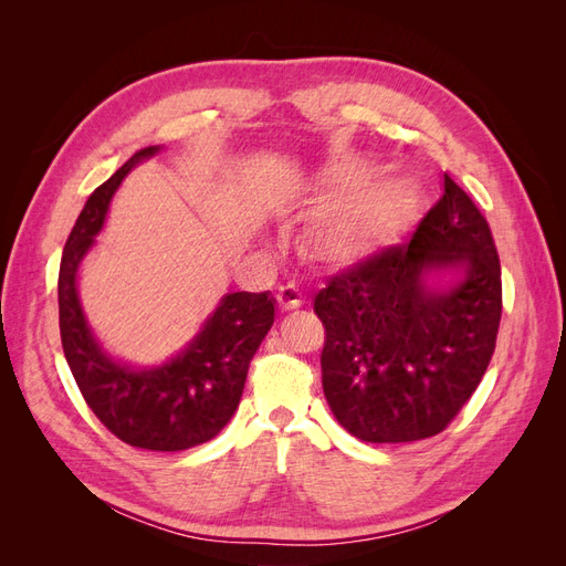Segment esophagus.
I'll return each instance as SVG.
<instances>
[{
	"label": "esophagus",
	"mask_w": 566,
	"mask_h": 566,
	"mask_svg": "<svg viewBox=\"0 0 566 566\" xmlns=\"http://www.w3.org/2000/svg\"><path fill=\"white\" fill-rule=\"evenodd\" d=\"M281 310L283 312H293V310H300V306L304 304V297L300 290L295 285H283L279 287V295H276Z\"/></svg>",
	"instance_id": "obj_1"
}]
</instances>
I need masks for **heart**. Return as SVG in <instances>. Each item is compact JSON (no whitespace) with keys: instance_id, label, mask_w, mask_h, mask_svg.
I'll return each mask as SVG.
<instances>
[{"instance_id":"obj_1","label":"heart","mask_w":566,"mask_h":566,"mask_svg":"<svg viewBox=\"0 0 566 566\" xmlns=\"http://www.w3.org/2000/svg\"><path fill=\"white\" fill-rule=\"evenodd\" d=\"M366 179L361 167L337 169L316 179L314 200L334 202L304 233V250L316 262L352 269L368 262L399 235L406 217L403 193L391 184H375L358 192Z\"/></svg>"}]
</instances>
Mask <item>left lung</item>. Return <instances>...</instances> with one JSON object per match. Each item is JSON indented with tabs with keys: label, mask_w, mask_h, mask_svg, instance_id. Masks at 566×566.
<instances>
[{
	"label": "left lung",
	"mask_w": 566,
	"mask_h": 566,
	"mask_svg": "<svg viewBox=\"0 0 566 566\" xmlns=\"http://www.w3.org/2000/svg\"><path fill=\"white\" fill-rule=\"evenodd\" d=\"M501 310L491 229L443 175V196L408 243L339 273L314 300L335 420L370 443L439 434L484 378Z\"/></svg>",
	"instance_id": "obj_1"
}]
</instances>
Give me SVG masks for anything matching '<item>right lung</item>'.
Segmentation results:
<instances>
[{"mask_svg": "<svg viewBox=\"0 0 566 566\" xmlns=\"http://www.w3.org/2000/svg\"><path fill=\"white\" fill-rule=\"evenodd\" d=\"M160 150L148 146L134 153L84 205L61 260L59 323L65 361L94 416L129 447L186 451L214 439L233 418L252 356L276 316V300L269 290L227 293L198 333L163 364L134 366L101 345L80 302V269L104 231L119 184Z\"/></svg>", "mask_w": 566, "mask_h": 566, "instance_id": "right-lung-1", "label": "right lung"}]
</instances>
